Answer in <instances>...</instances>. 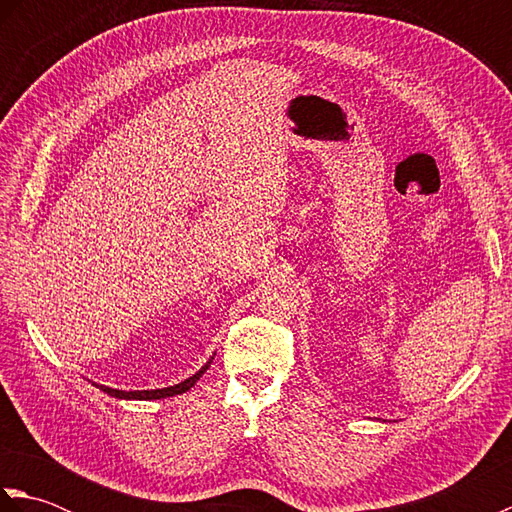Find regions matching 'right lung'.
Instances as JSON below:
<instances>
[{"label": "right lung", "mask_w": 512, "mask_h": 512, "mask_svg": "<svg viewBox=\"0 0 512 512\" xmlns=\"http://www.w3.org/2000/svg\"><path fill=\"white\" fill-rule=\"evenodd\" d=\"M213 358H209V363H206L200 372H195L191 378L182 380V383L173 385V387H165V389H147V391H123V389H112V387H105V385H96L101 391H105V394H110L114 398H125V400H160V398H169V396H178V394H184V391L191 389L198 380L202 378V374L206 372V369L211 367Z\"/></svg>", "instance_id": "1"}]
</instances>
